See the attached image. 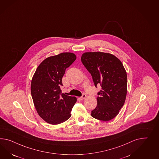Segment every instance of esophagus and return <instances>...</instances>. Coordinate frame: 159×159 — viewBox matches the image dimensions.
Wrapping results in <instances>:
<instances>
[{
  "instance_id": "esophagus-1",
  "label": "esophagus",
  "mask_w": 159,
  "mask_h": 159,
  "mask_svg": "<svg viewBox=\"0 0 159 159\" xmlns=\"http://www.w3.org/2000/svg\"><path fill=\"white\" fill-rule=\"evenodd\" d=\"M86 98V96L85 94H83L82 96L80 98H81V100H84V99H85Z\"/></svg>"
}]
</instances>
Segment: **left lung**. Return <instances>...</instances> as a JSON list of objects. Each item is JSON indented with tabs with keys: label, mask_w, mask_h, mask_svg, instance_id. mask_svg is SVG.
<instances>
[{
	"label": "left lung",
	"mask_w": 159,
	"mask_h": 159,
	"mask_svg": "<svg viewBox=\"0 0 159 159\" xmlns=\"http://www.w3.org/2000/svg\"><path fill=\"white\" fill-rule=\"evenodd\" d=\"M81 61L91 74L95 86H102L92 116L102 121L114 119L126 98L127 73L122 63L114 55L102 52H85Z\"/></svg>",
	"instance_id": "left-lung-1"
}]
</instances>
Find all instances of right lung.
I'll return each mask as SVG.
<instances>
[{
	"mask_svg": "<svg viewBox=\"0 0 159 159\" xmlns=\"http://www.w3.org/2000/svg\"><path fill=\"white\" fill-rule=\"evenodd\" d=\"M76 58L71 52L49 57L39 65L33 76L30 90L34 106L39 115L49 124L58 125L71 117L77 98L61 93V86L66 69Z\"/></svg>",
	"mask_w": 159,
	"mask_h": 159,
	"instance_id": "add662e5",
	"label": "right lung"
}]
</instances>
